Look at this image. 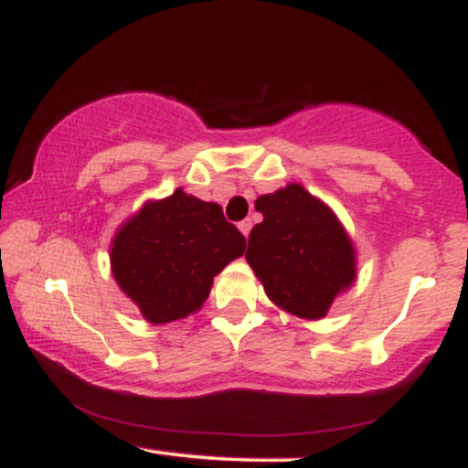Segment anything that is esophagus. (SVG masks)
<instances>
[{
	"mask_svg": "<svg viewBox=\"0 0 468 468\" xmlns=\"http://www.w3.org/2000/svg\"><path fill=\"white\" fill-rule=\"evenodd\" d=\"M238 229L241 230V233H244V238H249V233H250V229H252V222H250V219H241V222L238 224Z\"/></svg>",
	"mask_w": 468,
	"mask_h": 468,
	"instance_id": "1",
	"label": "esophagus"
}]
</instances>
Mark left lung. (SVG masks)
<instances>
[{
    "instance_id": "1",
    "label": "left lung",
    "mask_w": 468,
    "mask_h": 468,
    "mask_svg": "<svg viewBox=\"0 0 468 468\" xmlns=\"http://www.w3.org/2000/svg\"><path fill=\"white\" fill-rule=\"evenodd\" d=\"M264 216L249 238L252 272L272 303L302 319H324L356 279V252L332 208L302 185L255 200Z\"/></svg>"
}]
</instances>
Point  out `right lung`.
Listing matches in <instances>:
<instances>
[{"label":"right lung","mask_w":468,"mask_h":468,"mask_svg":"<svg viewBox=\"0 0 468 468\" xmlns=\"http://www.w3.org/2000/svg\"><path fill=\"white\" fill-rule=\"evenodd\" d=\"M246 239L222 207L182 189L147 202L118 229L112 272L149 324H169L202 308L213 277L244 255Z\"/></svg>","instance_id":"add662e5"}]
</instances>
